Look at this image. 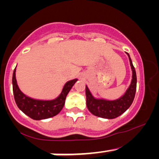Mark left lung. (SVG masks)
Returning a JSON list of instances; mask_svg holds the SVG:
<instances>
[{
	"label": "left lung",
	"instance_id": "left-lung-1",
	"mask_svg": "<svg viewBox=\"0 0 159 159\" xmlns=\"http://www.w3.org/2000/svg\"><path fill=\"white\" fill-rule=\"evenodd\" d=\"M126 54L129 56L132 76H131V84L122 96L115 100L97 98L94 97L89 87L86 85V105L89 111L95 116L107 118V119H113L122 115L132 104L134 95H135L137 77H136L135 69L133 66L131 57L128 53Z\"/></svg>",
	"mask_w": 159,
	"mask_h": 159
}]
</instances>
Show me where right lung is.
I'll return each mask as SVG.
<instances>
[{
	"label": "right lung",
	"mask_w": 159,
	"mask_h": 159,
	"mask_svg": "<svg viewBox=\"0 0 159 159\" xmlns=\"http://www.w3.org/2000/svg\"><path fill=\"white\" fill-rule=\"evenodd\" d=\"M16 68L13 73L12 84L14 100L21 111L34 120H42L57 115L63 108L67 95L78 79L67 81L61 94L51 100H39L28 97L24 94L17 85L16 80Z\"/></svg>",
	"instance_id": "add662e5"
}]
</instances>
